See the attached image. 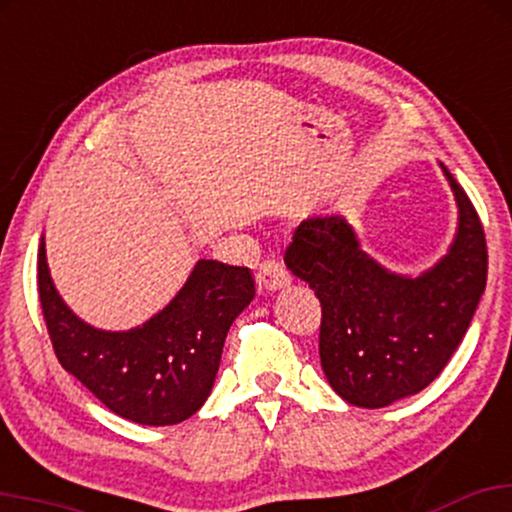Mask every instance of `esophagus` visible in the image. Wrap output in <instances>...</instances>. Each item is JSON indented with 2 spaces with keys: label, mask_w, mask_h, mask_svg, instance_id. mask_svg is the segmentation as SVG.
I'll return each instance as SVG.
<instances>
[{
  "label": "esophagus",
  "mask_w": 512,
  "mask_h": 512,
  "mask_svg": "<svg viewBox=\"0 0 512 512\" xmlns=\"http://www.w3.org/2000/svg\"><path fill=\"white\" fill-rule=\"evenodd\" d=\"M291 282L287 268L275 258H268V261L261 263L258 268V289L261 291H277L282 287H287Z\"/></svg>",
  "instance_id": "esophagus-1"
}]
</instances>
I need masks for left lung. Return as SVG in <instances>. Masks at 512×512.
Masks as SVG:
<instances>
[{
	"label": "left lung",
	"instance_id": "left-lung-1",
	"mask_svg": "<svg viewBox=\"0 0 512 512\" xmlns=\"http://www.w3.org/2000/svg\"><path fill=\"white\" fill-rule=\"evenodd\" d=\"M449 254L421 277H400L364 254L338 216L294 230L284 263L322 305L320 360L331 388L355 407L378 409L442 374L466 336L487 284V240L466 190Z\"/></svg>",
	"mask_w": 512,
	"mask_h": 512
}]
</instances>
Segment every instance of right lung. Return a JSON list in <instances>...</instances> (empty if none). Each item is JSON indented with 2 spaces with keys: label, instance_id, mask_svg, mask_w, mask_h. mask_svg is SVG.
Instances as JSON below:
<instances>
[{
  "label": "right lung",
  "instance_id": "add662e5",
  "mask_svg": "<svg viewBox=\"0 0 512 512\" xmlns=\"http://www.w3.org/2000/svg\"><path fill=\"white\" fill-rule=\"evenodd\" d=\"M37 291L63 369L117 416L143 426H174L202 407L230 324L256 294L244 265L199 261L174 301L143 327L98 331L77 320L53 289L44 240Z\"/></svg>",
  "mask_w": 512,
  "mask_h": 512
}]
</instances>
